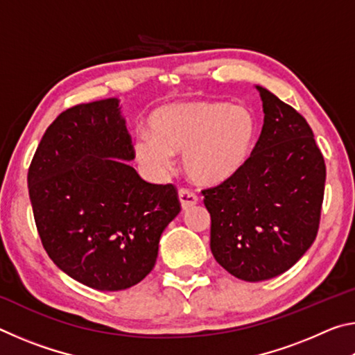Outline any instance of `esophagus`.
Segmentation results:
<instances>
[{
  "label": "esophagus",
  "instance_id": "obj_1",
  "mask_svg": "<svg viewBox=\"0 0 355 355\" xmlns=\"http://www.w3.org/2000/svg\"><path fill=\"white\" fill-rule=\"evenodd\" d=\"M178 199H180V203H182V208L188 209V208L196 205L197 200H199V197H197L192 191L182 188L178 191Z\"/></svg>",
  "mask_w": 355,
  "mask_h": 355
}]
</instances>
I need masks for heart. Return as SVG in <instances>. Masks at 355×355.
Listing matches in <instances>:
<instances>
[{"instance_id": "obj_1", "label": "heart", "mask_w": 355, "mask_h": 355, "mask_svg": "<svg viewBox=\"0 0 355 355\" xmlns=\"http://www.w3.org/2000/svg\"><path fill=\"white\" fill-rule=\"evenodd\" d=\"M150 136L135 141V155L155 177L172 171V153L199 184H220L248 166L258 137V120L249 107L227 101H180L156 110Z\"/></svg>"}]
</instances>
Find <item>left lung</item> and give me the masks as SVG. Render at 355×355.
<instances>
[{"label":"left lung","instance_id":"left-lung-1","mask_svg":"<svg viewBox=\"0 0 355 355\" xmlns=\"http://www.w3.org/2000/svg\"><path fill=\"white\" fill-rule=\"evenodd\" d=\"M257 91L264 120L248 166L202 191L216 261L245 282L284 274L310 249L326 183V164L307 120L268 89Z\"/></svg>","mask_w":355,"mask_h":355}]
</instances>
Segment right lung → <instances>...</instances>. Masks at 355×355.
<instances>
[{
	"instance_id": "add662e5",
	"label": "right lung",
	"mask_w": 355,
	"mask_h": 355,
	"mask_svg": "<svg viewBox=\"0 0 355 355\" xmlns=\"http://www.w3.org/2000/svg\"><path fill=\"white\" fill-rule=\"evenodd\" d=\"M119 98L76 105L46 128L28 171L39 236L53 263L100 291L152 271L161 233L180 213L175 186L147 183Z\"/></svg>"
}]
</instances>
